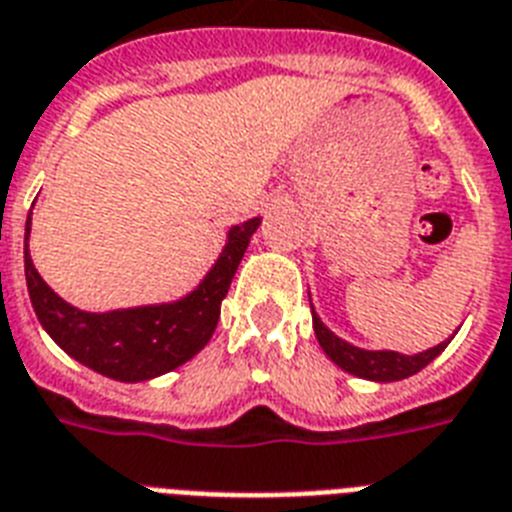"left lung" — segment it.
<instances>
[{
    "mask_svg": "<svg viewBox=\"0 0 512 512\" xmlns=\"http://www.w3.org/2000/svg\"><path fill=\"white\" fill-rule=\"evenodd\" d=\"M312 325L322 351H325L327 357L333 359L335 365L341 367V370L351 372V375H359V378H365V380H378V383H391V380L410 378V375L420 372L428 362H433V359L439 357L449 343L444 341L439 343V346H433V349L420 351V354L407 357V354H399V351H367V349H359V346H351V343H346L335 333H330V330L322 325V320L317 317L314 309H312Z\"/></svg>",
    "mask_w": 512,
    "mask_h": 512,
    "instance_id": "left-lung-1",
    "label": "left lung"
}]
</instances>
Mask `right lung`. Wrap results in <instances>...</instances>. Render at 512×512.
I'll return each instance as SVG.
<instances>
[{"label": "right lung", "instance_id": "right-lung-1", "mask_svg": "<svg viewBox=\"0 0 512 512\" xmlns=\"http://www.w3.org/2000/svg\"><path fill=\"white\" fill-rule=\"evenodd\" d=\"M259 224L261 219H248L232 227L222 256L190 296L179 298L174 304L97 314L65 304L36 272L28 253V232H31V216H28L26 251H23L28 296L42 327L65 354L113 380H124V383L150 380L185 365L187 359L195 357L211 341L237 264Z\"/></svg>", "mask_w": 512, "mask_h": 512}]
</instances>
